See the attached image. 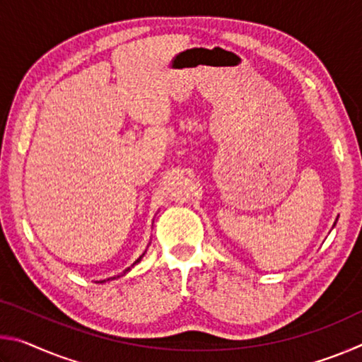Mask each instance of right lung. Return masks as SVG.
<instances>
[{
	"label": "right lung",
	"instance_id": "obj_1",
	"mask_svg": "<svg viewBox=\"0 0 362 362\" xmlns=\"http://www.w3.org/2000/svg\"><path fill=\"white\" fill-rule=\"evenodd\" d=\"M144 255H145V252H144V254H142V255H140V257H139V259H137V260H136V263H139V262H140V260H142V257H144ZM136 263H134V265H136ZM134 265H132V267H134ZM129 269H131V268H127V269H126V272H124V273H127V272H129Z\"/></svg>",
	"mask_w": 362,
	"mask_h": 362
}]
</instances>
